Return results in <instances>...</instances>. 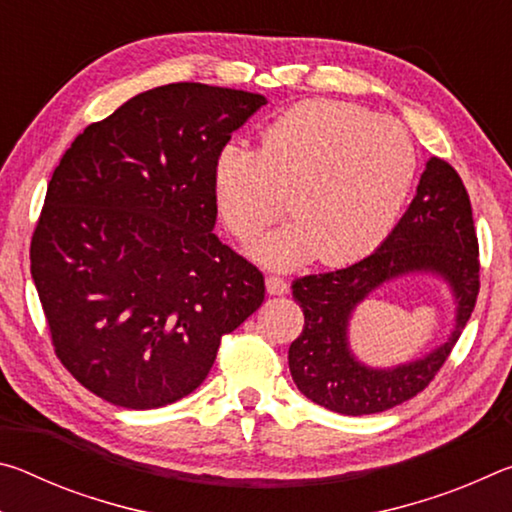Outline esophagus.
<instances>
[{"label": "esophagus", "instance_id": "obj_1", "mask_svg": "<svg viewBox=\"0 0 512 512\" xmlns=\"http://www.w3.org/2000/svg\"><path fill=\"white\" fill-rule=\"evenodd\" d=\"M266 291L271 293V296H284V293L289 291V284L280 275H268L266 277Z\"/></svg>", "mask_w": 512, "mask_h": 512}]
</instances>
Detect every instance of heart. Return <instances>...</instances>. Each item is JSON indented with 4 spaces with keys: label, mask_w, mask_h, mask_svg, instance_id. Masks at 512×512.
Instances as JSON below:
<instances>
[{
    "label": "heart",
    "mask_w": 512,
    "mask_h": 512,
    "mask_svg": "<svg viewBox=\"0 0 512 512\" xmlns=\"http://www.w3.org/2000/svg\"><path fill=\"white\" fill-rule=\"evenodd\" d=\"M409 131L350 101L314 99L284 110L259 151L225 144L214 162L216 205L237 239H253L284 212L293 219L255 246L268 266L318 257L341 266L377 250L395 230L415 183Z\"/></svg>",
    "instance_id": "heart-1"
}]
</instances>
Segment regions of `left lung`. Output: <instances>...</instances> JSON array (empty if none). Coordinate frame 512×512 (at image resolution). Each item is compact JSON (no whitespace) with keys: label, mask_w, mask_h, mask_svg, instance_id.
<instances>
[{"label":"left lung","mask_w":512,"mask_h":512,"mask_svg":"<svg viewBox=\"0 0 512 512\" xmlns=\"http://www.w3.org/2000/svg\"><path fill=\"white\" fill-rule=\"evenodd\" d=\"M479 239L467 189L452 164L431 158L418 194L375 253L339 271L293 280L305 325L289 348V370L311 402L343 415H370L411 400L431 384L470 320L479 296ZM413 270L436 272L457 298V327L422 360L388 371L368 369L347 345L353 307L381 283Z\"/></svg>","instance_id":"left-lung-1"}]
</instances>
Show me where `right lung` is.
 <instances>
[{
	"instance_id": "1",
	"label": "right lung",
	"mask_w": 512,
	"mask_h": 512,
	"mask_svg": "<svg viewBox=\"0 0 512 512\" xmlns=\"http://www.w3.org/2000/svg\"><path fill=\"white\" fill-rule=\"evenodd\" d=\"M262 94L169 83L65 151L31 237L56 357L90 393L158 409L196 391L264 275L214 235V162Z\"/></svg>"
}]
</instances>
